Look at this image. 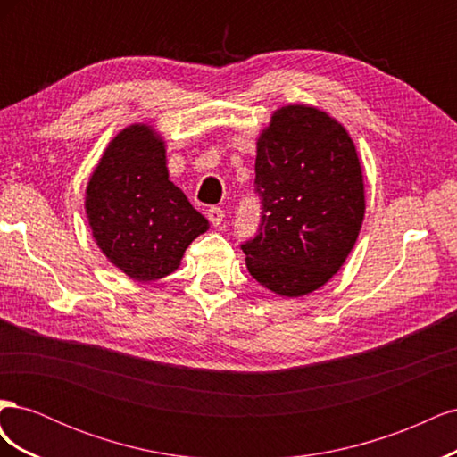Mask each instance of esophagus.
<instances>
[{
	"mask_svg": "<svg viewBox=\"0 0 457 457\" xmlns=\"http://www.w3.org/2000/svg\"><path fill=\"white\" fill-rule=\"evenodd\" d=\"M223 217H225V212L217 205H212L210 210H207V219H210V223L213 227H219L220 223H223Z\"/></svg>",
	"mask_w": 457,
	"mask_h": 457,
	"instance_id": "34e87169",
	"label": "esophagus"
}]
</instances>
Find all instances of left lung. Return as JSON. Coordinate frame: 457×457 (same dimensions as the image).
Instances as JSON below:
<instances>
[{
    "label": "left lung",
    "instance_id": "obj_1",
    "mask_svg": "<svg viewBox=\"0 0 457 457\" xmlns=\"http://www.w3.org/2000/svg\"><path fill=\"white\" fill-rule=\"evenodd\" d=\"M261 215L240 244L253 278L299 297L324 286L351 253L364 219V183L341 123L311 106H284L255 158Z\"/></svg>",
    "mask_w": 457,
    "mask_h": 457
}]
</instances>
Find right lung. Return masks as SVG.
Wrapping results in <instances>:
<instances>
[{
    "label": "right lung",
    "mask_w": 457,
    "mask_h": 457,
    "mask_svg": "<svg viewBox=\"0 0 457 457\" xmlns=\"http://www.w3.org/2000/svg\"><path fill=\"white\" fill-rule=\"evenodd\" d=\"M86 210L96 245L141 282L173 272L210 223L170 179L165 148L148 126L123 129L91 175Z\"/></svg>",
    "instance_id": "obj_1"
}]
</instances>
